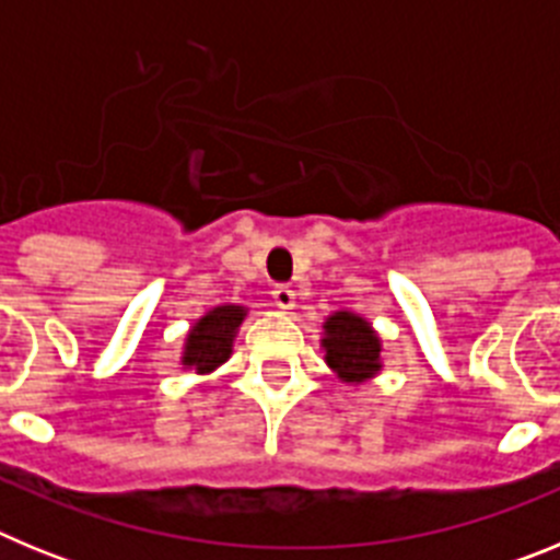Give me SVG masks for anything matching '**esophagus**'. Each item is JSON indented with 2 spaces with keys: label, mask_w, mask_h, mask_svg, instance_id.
Returning <instances> with one entry per match:
<instances>
[{
  "label": "esophagus",
  "mask_w": 560,
  "mask_h": 560,
  "mask_svg": "<svg viewBox=\"0 0 560 560\" xmlns=\"http://www.w3.org/2000/svg\"><path fill=\"white\" fill-rule=\"evenodd\" d=\"M271 296H275L277 308H283V311H291V308H294V303H296V294H294V289H291V285H277V289L271 291Z\"/></svg>",
  "instance_id": "1"
}]
</instances>
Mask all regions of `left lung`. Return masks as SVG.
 I'll use <instances>...</instances> for the list:
<instances>
[{"label": "left lung", "mask_w": 560, "mask_h": 560, "mask_svg": "<svg viewBox=\"0 0 560 560\" xmlns=\"http://www.w3.org/2000/svg\"><path fill=\"white\" fill-rule=\"evenodd\" d=\"M325 361L341 381L373 378L381 370V341L370 323L350 311H336L325 323Z\"/></svg>", "instance_id": "left-lung-1"}]
</instances>
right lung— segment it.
<instances>
[{"label": "right lung", "mask_w": 560, "mask_h": 560, "mask_svg": "<svg viewBox=\"0 0 560 560\" xmlns=\"http://www.w3.org/2000/svg\"><path fill=\"white\" fill-rule=\"evenodd\" d=\"M246 308L241 305H219L210 314H205L187 334L185 355L182 364L196 368L199 373H210L219 364H224L232 353V339H235L237 325L244 323Z\"/></svg>", "instance_id": "right-lung-1"}]
</instances>
